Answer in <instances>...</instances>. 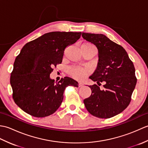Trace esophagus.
<instances>
[{
    "label": "esophagus",
    "instance_id": "esophagus-1",
    "mask_svg": "<svg viewBox=\"0 0 148 148\" xmlns=\"http://www.w3.org/2000/svg\"><path fill=\"white\" fill-rule=\"evenodd\" d=\"M79 87H82L84 85V83H81V82H79Z\"/></svg>",
    "mask_w": 148,
    "mask_h": 148
}]
</instances>
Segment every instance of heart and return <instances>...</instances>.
I'll return each instance as SVG.
<instances>
[{"label":"heart","mask_w":148,"mask_h":148,"mask_svg":"<svg viewBox=\"0 0 148 148\" xmlns=\"http://www.w3.org/2000/svg\"><path fill=\"white\" fill-rule=\"evenodd\" d=\"M81 48L84 49H95L93 45L89 42H86L81 45ZM68 74L76 79H83L87 75L90 73V70L88 67H81L78 66H71L67 69Z\"/></svg>","instance_id":"heart-1"}]
</instances>
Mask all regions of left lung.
Instances as JSON below:
<instances>
[{
    "label": "left lung",
    "mask_w": 148,
    "mask_h": 148,
    "mask_svg": "<svg viewBox=\"0 0 148 148\" xmlns=\"http://www.w3.org/2000/svg\"><path fill=\"white\" fill-rule=\"evenodd\" d=\"M83 38L98 49L97 67L90 79L103 83V90L97 84L89 86L92 94L84 100L87 111L100 118H110L126 109L131 101L137 78L135 67L127 51L101 34L82 33Z\"/></svg>",
    "instance_id": "left-lung-1"
}]
</instances>
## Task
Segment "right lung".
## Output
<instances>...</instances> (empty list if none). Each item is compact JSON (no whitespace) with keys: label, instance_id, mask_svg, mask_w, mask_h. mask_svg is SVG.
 Segmentation results:
<instances>
[{"label":"right lung","instance_id":"1","mask_svg":"<svg viewBox=\"0 0 148 148\" xmlns=\"http://www.w3.org/2000/svg\"><path fill=\"white\" fill-rule=\"evenodd\" d=\"M81 32H51L27 43L15 59L10 83L14 102L37 118L53 114L60 106L68 86H78L71 77L58 83L50 78L53 67L62 62L65 49L80 38Z\"/></svg>","mask_w":148,"mask_h":148}]
</instances>
